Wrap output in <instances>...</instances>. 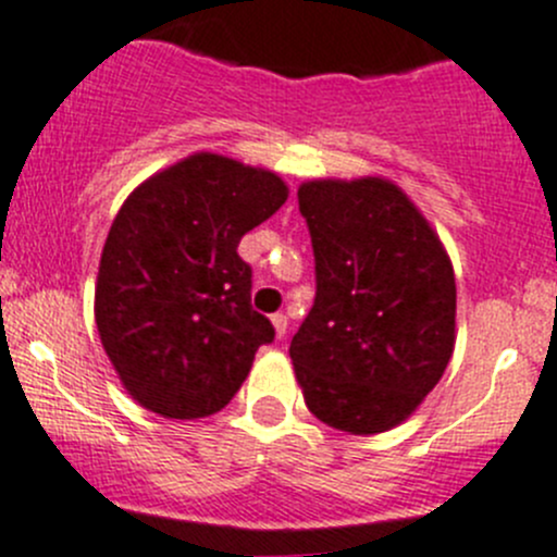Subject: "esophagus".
Here are the masks:
<instances>
[{"label": "esophagus", "mask_w": 557, "mask_h": 557, "mask_svg": "<svg viewBox=\"0 0 557 557\" xmlns=\"http://www.w3.org/2000/svg\"><path fill=\"white\" fill-rule=\"evenodd\" d=\"M273 327H275V336L282 338L284 333H287V327H289L287 314H273Z\"/></svg>", "instance_id": "34e87169"}]
</instances>
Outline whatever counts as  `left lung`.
<instances>
[{
	"mask_svg": "<svg viewBox=\"0 0 557 557\" xmlns=\"http://www.w3.org/2000/svg\"><path fill=\"white\" fill-rule=\"evenodd\" d=\"M298 208L317 278L314 306L289 344L306 407L342 432H385L451 361V259L388 180L304 183Z\"/></svg>",
	"mask_w": 557,
	"mask_h": 557,
	"instance_id": "1",
	"label": "left lung"
}]
</instances>
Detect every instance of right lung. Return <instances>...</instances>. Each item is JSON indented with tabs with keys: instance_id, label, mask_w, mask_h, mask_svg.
<instances>
[{
	"instance_id": "obj_1",
	"label": "right lung",
	"mask_w": 557,
	"mask_h": 557,
	"mask_svg": "<svg viewBox=\"0 0 557 557\" xmlns=\"http://www.w3.org/2000/svg\"><path fill=\"white\" fill-rule=\"evenodd\" d=\"M287 202L264 169L199 152L141 183L106 237L95 322L139 405L205 418L230 405L273 322L251 306L243 235Z\"/></svg>"
}]
</instances>
